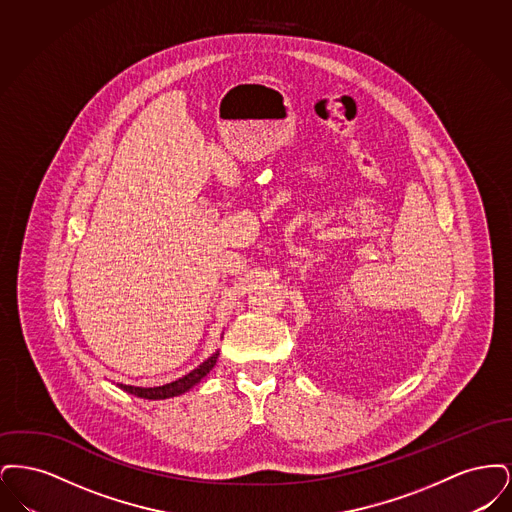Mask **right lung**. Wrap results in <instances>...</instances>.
Here are the masks:
<instances>
[{
	"label": "right lung",
	"instance_id": "obj_1",
	"mask_svg": "<svg viewBox=\"0 0 512 512\" xmlns=\"http://www.w3.org/2000/svg\"><path fill=\"white\" fill-rule=\"evenodd\" d=\"M217 357H219V351L213 353L205 363H201L197 368H194L190 374L178 378L176 382H171V384L159 386V388H136V386H122V384L119 388L132 393V395L144 397V399H167V397H174V395H180V393L194 388L195 384H199L201 378H205L211 372V368L217 363Z\"/></svg>",
	"mask_w": 512,
	"mask_h": 512
}]
</instances>
